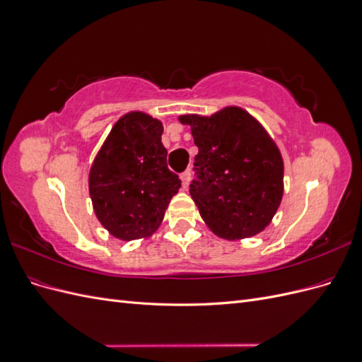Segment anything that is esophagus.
Returning a JSON list of instances; mask_svg holds the SVG:
<instances>
[{
    "label": "esophagus",
    "mask_w": 362,
    "mask_h": 362,
    "mask_svg": "<svg viewBox=\"0 0 362 362\" xmlns=\"http://www.w3.org/2000/svg\"><path fill=\"white\" fill-rule=\"evenodd\" d=\"M181 182H182V187L187 189L189 184H190V170H185L181 173Z\"/></svg>",
    "instance_id": "1"
}]
</instances>
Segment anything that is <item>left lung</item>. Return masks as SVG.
<instances>
[{"label": "left lung", "mask_w": 362, "mask_h": 362, "mask_svg": "<svg viewBox=\"0 0 362 362\" xmlns=\"http://www.w3.org/2000/svg\"><path fill=\"white\" fill-rule=\"evenodd\" d=\"M178 119L190 127L199 149V181L190 184V194L206 226L231 242L264 231L284 194V161L275 140L235 105Z\"/></svg>", "instance_id": "8db88e82"}]
</instances>
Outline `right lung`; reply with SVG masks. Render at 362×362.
Here are the masks:
<instances>
[{"mask_svg":"<svg viewBox=\"0 0 362 362\" xmlns=\"http://www.w3.org/2000/svg\"><path fill=\"white\" fill-rule=\"evenodd\" d=\"M163 122L129 112L108 133L89 172V193L98 221L113 237L148 238L161 225L181 181L168 168Z\"/></svg>","mask_w":362,"mask_h":362,"instance_id":"obj_1","label":"right lung"}]
</instances>
